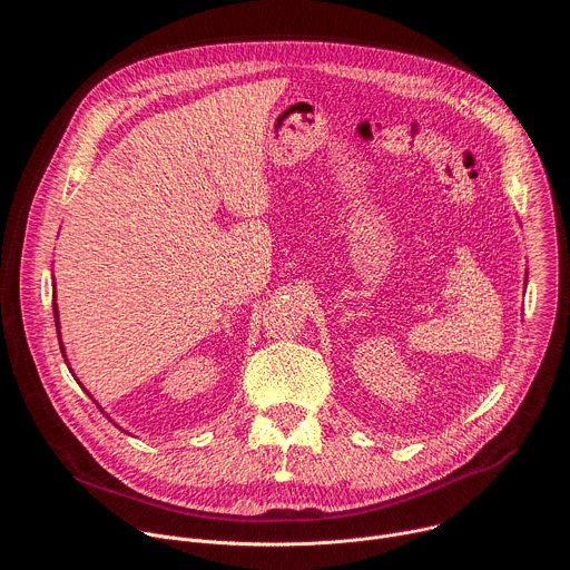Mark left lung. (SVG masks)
I'll return each instance as SVG.
<instances>
[{
	"label": "left lung",
	"instance_id": "obj_1",
	"mask_svg": "<svg viewBox=\"0 0 570 570\" xmlns=\"http://www.w3.org/2000/svg\"><path fill=\"white\" fill-rule=\"evenodd\" d=\"M525 279H528V277H525Z\"/></svg>",
	"mask_w": 570,
	"mask_h": 570
}]
</instances>
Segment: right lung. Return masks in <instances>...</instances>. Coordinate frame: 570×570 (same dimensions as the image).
I'll list each match as a JSON object with an SVG mask.
<instances>
[{
  "mask_svg": "<svg viewBox=\"0 0 570 570\" xmlns=\"http://www.w3.org/2000/svg\"><path fill=\"white\" fill-rule=\"evenodd\" d=\"M56 286V284H53ZM53 317H56V332H58V343H60V352L65 356V347H62V341H60V324H58V306H56V293H53Z\"/></svg>",
  "mask_w": 570,
  "mask_h": 570,
  "instance_id": "add662e5",
  "label": "right lung"
}]
</instances>
